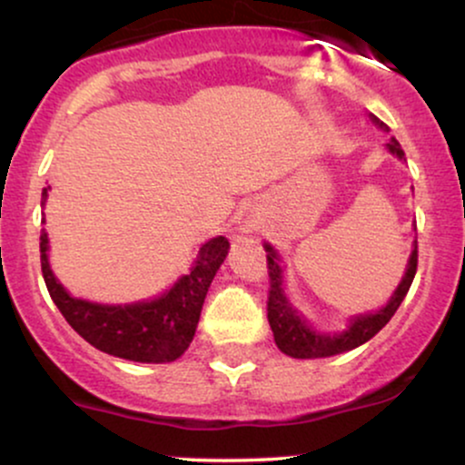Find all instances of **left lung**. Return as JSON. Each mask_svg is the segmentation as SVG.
I'll return each mask as SVG.
<instances>
[{
    "label": "left lung",
    "instance_id": "8db88e82",
    "mask_svg": "<svg viewBox=\"0 0 465 465\" xmlns=\"http://www.w3.org/2000/svg\"><path fill=\"white\" fill-rule=\"evenodd\" d=\"M371 120L376 122L381 129H387V124H382L376 115H371ZM389 151H391L396 157L404 159V151L400 148L396 140L387 143ZM266 251V269H269V302H266V317H269V325L273 330L275 343L284 354L292 356V359H323V356H334L341 354V351H350L359 345L370 341L371 336H376L382 328L389 323V319L396 314V311L402 303L404 297H407L411 284H413L415 271H418V242H415L413 253H411L409 269L404 273L402 282L393 292V297L382 311L376 314H365V317L354 319V323L350 325L348 332L328 336L314 332L302 322V317L292 311V306L288 303L284 291H282V269L277 264V255L271 244H264Z\"/></svg>",
    "mask_w": 465,
    "mask_h": 465
}]
</instances>
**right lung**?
Instances as JSON below:
<instances>
[{
  "mask_svg": "<svg viewBox=\"0 0 465 465\" xmlns=\"http://www.w3.org/2000/svg\"><path fill=\"white\" fill-rule=\"evenodd\" d=\"M47 188L44 190V201ZM41 273L47 292L65 322L95 350L135 362H168L190 348L207 288L227 258L225 236L212 238L196 255L185 277L159 300L133 306H98L74 300L47 264V233H41Z\"/></svg>",
  "mask_w": 465,
  "mask_h": 465,
  "instance_id": "right-lung-1",
  "label": "right lung"
}]
</instances>
